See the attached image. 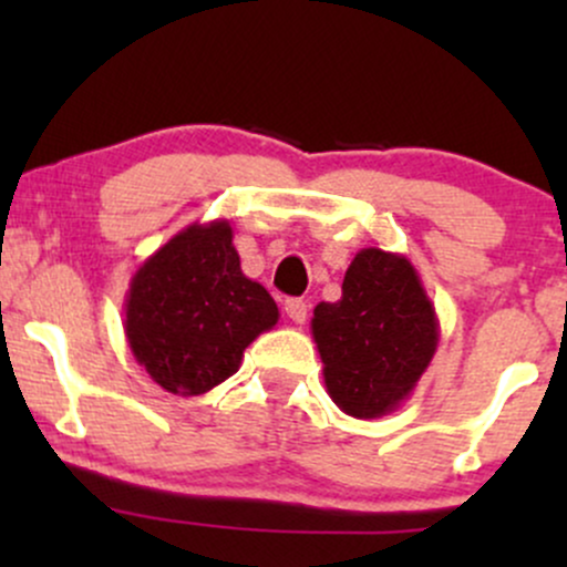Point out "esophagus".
<instances>
[{"instance_id": "1", "label": "esophagus", "mask_w": 567, "mask_h": 567, "mask_svg": "<svg viewBox=\"0 0 567 567\" xmlns=\"http://www.w3.org/2000/svg\"><path fill=\"white\" fill-rule=\"evenodd\" d=\"M285 311H288V317L296 324H303L306 317H309V306H306L303 298H288L285 301Z\"/></svg>"}]
</instances>
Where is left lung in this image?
<instances>
[{
	"instance_id": "left-lung-1",
	"label": "left lung",
	"mask_w": 567,
	"mask_h": 567,
	"mask_svg": "<svg viewBox=\"0 0 567 567\" xmlns=\"http://www.w3.org/2000/svg\"><path fill=\"white\" fill-rule=\"evenodd\" d=\"M336 303H317L311 336L330 400L354 419H381L413 394L440 343L419 271L400 252L362 247Z\"/></svg>"
}]
</instances>
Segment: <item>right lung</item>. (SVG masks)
<instances>
[{
  "instance_id": "1",
  "label": "right lung",
  "mask_w": 567,
  "mask_h": 567,
  "mask_svg": "<svg viewBox=\"0 0 567 567\" xmlns=\"http://www.w3.org/2000/svg\"><path fill=\"white\" fill-rule=\"evenodd\" d=\"M229 220L192 224L138 266L125 296L135 362L171 394L210 392L279 320L275 298L243 275Z\"/></svg>"
}]
</instances>
